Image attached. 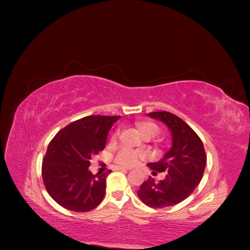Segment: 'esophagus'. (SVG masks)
Instances as JSON below:
<instances>
[{
  "label": "esophagus",
  "instance_id": "34e87169",
  "mask_svg": "<svg viewBox=\"0 0 250 250\" xmlns=\"http://www.w3.org/2000/svg\"><path fill=\"white\" fill-rule=\"evenodd\" d=\"M115 170H118V171H128L130 170L129 168H125V167H115Z\"/></svg>",
  "mask_w": 250,
  "mask_h": 250
}]
</instances>
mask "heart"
<instances>
[{
	"instance_id": "heart-1",
	"label": "heart",
	"mask_w": 250,
	"mask_h": 250,
	"mask_svg": "<svg viewBox=\"0 0 250 250\" xmlns=\"http://www.w3.org/2000/svg\"><path fill=\"white\" fill-rule=\"evenodd\" d=\"M139 129L140 132L142 133L143 137H146V135H149V137H154L160 131V128L154 123H150V122H145V123H141L139 125ZM119 132H116L112 135L111 140L115 141L118 137ZM145 152L140 150H134L128 147H122L121 148L115 157V162L120 165V166H125V167H131V166H134L139 162L140 158L145 156Z\"/></svg>"
}]
</instances>
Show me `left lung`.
<instances>
[{"instance_id":"obj_1","label":"left lung","mask_w":250,"mask_h":250,"mask_svg":"<svg viewBox=\"0 0 250 250\" xmlns=\"http://www.w3.org/2000/svg\"><path fill=\"white\" fill-rule=\"evenodd\" d=\"M147 116L167 125L172 146L160 161L148 164L154 175L168 172L165 179L155 183L149 177L142 184L138 196L150 208L175 206L187 199L199 185L206 169V151L197 133L179 117L168 111L150 112Z\"/></svg>"}]
</instances>
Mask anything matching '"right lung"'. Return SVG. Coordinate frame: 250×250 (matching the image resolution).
I'll use <instances>...</instances> for the list:
<instances>
[{
  "label": "right lung",
  "mask_w": 250,
  "mask_h": 250,
  "mask_svg": "<svg viewBox=\"0 0 250 250\" xmlns=\"http://www.w3.org/2000/svg\"><path fill=\"white\" fill-rule=\"evenodd\" d=\"M120 116H88L58 131L42 161V180L51 197L73 211H88L104 198L111 171L88 170L92 157L104 149L107 134Z\"/></svg>",
  "instance_id": "right-lung-1"
}]
</instances>
